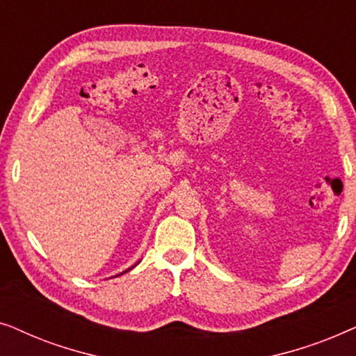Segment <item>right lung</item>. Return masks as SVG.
Returning a JSON list of instances; mask_svg holds the SVG:
<instances>
[{
    "mask_svg": "<svg viewBox=\"0 0 356 356\" xmlns=\"http://www.w3.org/2000/svg\"><path fill=\"white\" fill-rule=\"evenodd\" d=\"M133 267H134V266H133ZM133 267H131V269H133ZM131 269H126L124 272H128V270H131ZM124 272H123V274H124ZM120 275H121V274H120Z\"/></svg>",
    "mask_w": 356,
    "mask_h": 356,
    "instance_id": "add662e5",
    "label": "right lung"
}]
</instances>
